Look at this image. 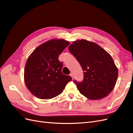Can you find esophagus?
<instances>
[{
    "instance_id": "obj_1",
    "label": "esophagus",
    "mask_w": 133,
    "mask_h": 133,
    "mask_svg": "<svg viewBox=\"0 0 133 133\" xmlns=\"http://www.w3.org/2000/svg\"><path fill=\"white\" fill-rule=\"evenodd\" d=\"M70 76H71V78L73 79V76H73V73H70Z\"/></svg>"
}]
</instances>
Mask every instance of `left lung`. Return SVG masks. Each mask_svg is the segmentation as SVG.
<instances>
[{"mask_svg":"<svg viewBox=\"0 0 133 133\" xmlns=\"http://www.w3.org/2000/svg\"><path fill=\"white\" fill-rule=\"evenodd\" d=\"M84 72L83 81L76 83L79 92L90 100L105 97L117 81L118 68L111 55L95 43L76 40L68 47Z\"/></svg>","mask_w":133,"mask_h":133,"instance_id":"8db88e82","label":"left lung"}]
</instances>
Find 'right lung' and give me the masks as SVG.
<instances>
[{
	"label": "right lung",
	"mask_w": 133,
	"mask_h": 133,
	"mask_svg": "<svg viewBox=\"0 0 133 133\" xmlns=\"http://www.w3.org/2000/svg\"><path fill=\"white\" fill-rule=\"evenodd\" d=\"M70 44L63 39H53L38 46L28 57L24 79L31 93L41 99L60 94L71 77L62 73L59 55Z\"/></svg>",
	"instance_id": "add662e5"
}]
</instances>
